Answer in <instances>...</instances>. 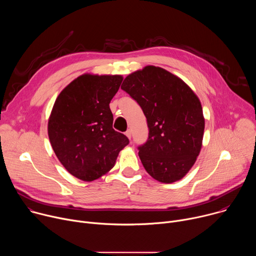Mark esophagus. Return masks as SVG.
<instances>
[{
    "mask_svg": "<svg viewBox=\"0 0 256 256\" xmlns=\"http://www.w3.org/2000/svg\"><path fill=\"white\" fill-rule=\"evenodd\" d=\"M126 136L128 138H132V130H128L126 132Z\"/></svg>",
    "mask_w": 256,
    "mask_h": 256,
    "instance_id": "34e87169",
    "label": "esophagus"
}]
</instances>
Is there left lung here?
Here are the masks:
<instances>
[{
  "label": "left lung",
  "mask_w": 256,
  "mask_h": 256,
  "mask_svg": "<svg viewBox=\"0 0 256 256\" xmlns=\"http://www.w3.org/2000/svg\"><path fill=\"white\" fill-rule=\"evenodd\" d=\"M122 89L147 118L149 138L138 147L146 171L163 184L184 178L202 146L204 118L196 94L179 77L155 66L132 72Z\"/></svg>",
  "instance_id": "1"
}]
</instances>
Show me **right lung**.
Masks as SVG:
<instances>
[{
	"mask_svg": "<svg viewBox=\"0 0 256 256\" xmlns=\"http://www.w3.org/2000/svg\"><path fill=\"white\" fill-rule=\"evenodd\" d=\"M124 78L83 74L58 94L48 118L54 152L66 170L83 181L110 171L128 138L112 128L109 107Z\"/></svg>",
	"mask_w": 256,
	"mask_h": 256,
	"instance_id": "1",
	"label": "right lung"
}]
</instances>
